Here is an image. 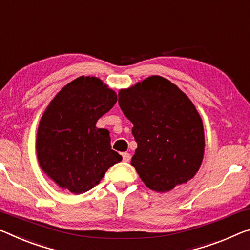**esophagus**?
<instances>
[{"label": "esophagus", "mask_w": 250, "mask_h": 250, "mask_svg": "<svg viewBox=\"0 0 250 250\" xmlns=\"http://www.w3.org/2000/svg\"><path fill=\"white\" fill-rule=\"evenodd\" d=\"M122 158H124V161L128 162L130 161V159H131V156H130V153L128 152H122Z\"/></svg>", "instance_id": "esophagus-1"}]
</instances>
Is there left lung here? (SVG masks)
I'll list each match as a JSON object with an SVG mask.
<instances>
[{"label": "left lung", "instance_id": "left-lung-1", "mask_svg": "<svg viewBox=\"0 0 250 250\" xmlns=\"http://www.w3.org/2000/svg\"><path fill=\"white\" fill-rule=\"evenodd\" d=\"M137 141L131 165L149 189L167 192L192 179L205 153L203 120L176 84L151 75L119 91Z\"/></svg>", "mask_w": 250, "mask_h": 250}]
</instances>
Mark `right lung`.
I'll return each mask as SVG.
<instances>
[{"instance_id": "right-lung-1", "label": "right lung", "mask_w": 250, "mask_h": 250, "mask_svg": "<svg viewBox=\"0 0 250 250\" xmlns=\"http://www.w3.org/2000/svg\"><path fill=\"white\" fill-rule=\"evenodd\" d=\"M117 102L97 77H79L59 91L43 113L37 156L43 172L74 195L89 191L122 157L111 149L110 132L96 124Z\"/></svg>"}]
</instances>
